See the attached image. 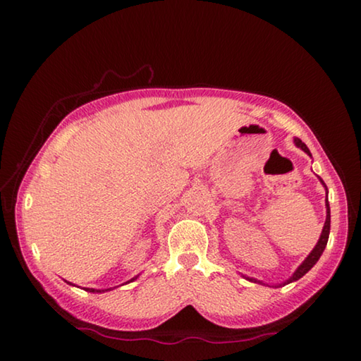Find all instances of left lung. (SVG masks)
<instances>
[{"mask_svg": "<svg viewBox=\"0 0 361 361\" xmlns=\"http://www.w3.org/2000/svg\"><path fill=\"white\" fill-rule=\"evenodd\" d=\"M293 142H295V145L298 146V148H301L305 154H309L310 157H312V154H310V151H309V148L307 146H305L301 140L299 138H295L293 140ZM320 180V183L323 185V188H325V191H326V202H325V205H326V219H325V224H323V229H322V234H320V239H319V242H317V245L314 247V250L312 252H310L309 255H307V258H305L301 264L298 266V269L295 272H293V276L288 279V280H285V282H282V283H279V285H272V286H276V288H279V286H283V285H288V283H291V282H296V280H299L301 279L302 276H305V274H307L310 269H312L315 264H317V261L320 259V256L323 255V250H325V247H326V243H328V237H329V228H331V213H329V204H328V188H326V185L325 183H323V180L322 178H319ZM243 279H247L248 282H253V283H259V285H267V283H264V282H261V280H258V279H253V277H247V276H242Z\"/></svg>", "mask_w": 361, "mask_h": 361, "instance_id": "left-lung-1", "label": "left lung"}]
</instances>
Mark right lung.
<instances>
[{"label":"right lung","mask_w":361,"mask_h":361,"mask_svg":"<svg viewBox=\"0 0 361 361\" xmlns=\"http://www.w3.org/2000/svg\"><path fill=\"white\" fill-rule=\"evenodd\" d=\"M135 279H138V276L137 277H133V279H130L129 280V282H126V283H130V282H133V280H135ZM65 282H66V280H65ZM66 283H68V285H73L71 282H66ZM122 285H124V283H122ZM73 286H76V285H73ZM85 291H89V293H105V291H111L113 288H105V290H97V288H84Z\"/></svg>","instance_id":"add662e5"}]
</instances>
